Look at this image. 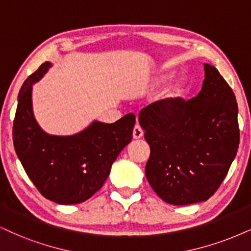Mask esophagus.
Listing matches in <instances>:
<instances>
[{
    "instance_id": "obj_1",
    "label": "esophagus",
    "mask_w": 251,
    "mask_h": 251,
    "mask_svg": "<svg viewBox=\"0 0 251 251\" xmlns=\"http://www.w3.org/2000/svg\"><path fill=\"white\" fill-rule=\"evenodd\" d=\"M143 130H142V128L140 126H135L134 128V131H132V137H134V140H140V138L143 137Z\"/></svg>"
}]
</instances>
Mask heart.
Segmentation results:
<instances>
[{"instance_id":"1","label":"heart","mask_w":251,"mask_h":251,"mask_svg":"<svg viewBox=\"0 0 251 251\" xmlns=\"http://www.w3.org/2000/svg\"><path fill=\"white\" fill-rule=\"evenodd\" d=\"M173 78V74L171 73H163L157 75L156 78L152 79L151 81L150 88L151 89H157L162 87L163 85H165L166 82H169L170 80ZM187 83L184 79H177L175 81L170 83V85L162 92L159 97V101L162 102V106L169 107L172 103H175L176 101L179 100L182 95H184L185 89H186Z\"/></svg>"}]
</instances>
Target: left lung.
I'll use <instances>...</instances> for the list:
<instances>
[{
  "instance_id": "left-lung-1",
  "label": "left lung",
  "mask_w": 251,
  "mask_h": 251,
  "mask_svg": "<svg viewBox=\"0 0 251 251\" xmlns=\"http://www.w3.org/2000/svg\"><path fill=\"white\" fill-rule=\"evenodd\" d=\"M197 97L140 113L150 145L145 176L160 199L191 205L209 199L227 176L240 143L236 98L215 66L203 64Z\"/></svg>"
}]
</instances>
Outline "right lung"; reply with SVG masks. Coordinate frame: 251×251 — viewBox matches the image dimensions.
Segmentation results:
<instances>
[{
    "label": "right lung",
    "instance_id": "1",
    "mask_svg": "<svg viewBox=\"0 0 251 251\" xmlns=\"http://www.w3.org/2000/svg\"><path fill=\"white\" fill-rule=\"evenodd\" d=\"M51 66L45 61L22 86L12 138L18 159L37 190L59 205H74L102 187L117 156L131 142L136 120L134 114H126L110 125L94 120L73 135L48 134L33 114L32 87Z\"/></svg>",
    "mask_w": 251,
    "mask_h": 251
}]
</instances>
